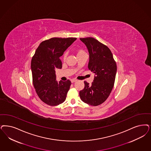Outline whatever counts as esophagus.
Here are the masks:
<instances>
[{"label":"esophagus","mask_w":151,"mask_h":151,"mask_svg":"<svg viewBox=\"0 0 151 151\" xmlns=\"http://www.w3.org/2000/svg\"><path fill=\"white\" fill-rule=\"evenodd\" d=\"M78 81V80H77V79H75V78H73V79L71 80V83H74V82H76V81Z\"/></svg>","instance_id":"esophagus-1"}]
</instances>
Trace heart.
<instances>
[{"mask_svg": "<svg viewBox=\"0 0 151 151\" xmlns=\"http://www.w3.org/2000/svg\"><path fill=\"white\" fill-rule=\"evenodd\" d=\"M83 52H84L83 51H78V53H83ZM66 56H67V53H64V55H63V58H64V59H65Z\"/></svg>", "mask_w": 151, "mask_h": 151, "instance_id": "1", "label": "heart"}]
</instances>
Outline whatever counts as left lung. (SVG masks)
I'll return each mask as SVG.
<instances>
[{
    "instance_id": "left-lung-1",
    "label": "left lung",
    "mask_w": 151,
    "mask_h": 151,
    "mask_svg": "<svg viewBox=\"0 0 151 151\" xmlns=\"http://www.w3.org/2000/svg\"><path fill=\"white\" fill-rule=\"evenodd\" d=\"M86 45L89 53L88 69L95 74L93 82L80 91L81 100L97 106L103 103L113 88L117 70L116 63L109 48L92 37L80 38Z\"/></svg>"
}]
</instances>
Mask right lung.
Listing matches in <instances>:
<instances>
[{"label": "right lung", "mask_w": 151, "mask_h": 151, "mask_svg": "<svg viewBox=\"0 0 151 151\" xmlns=\"http://www.w3.org/2000/svg\"><path fill=\"white\" fill-rule=\"evenodd\" d=\"M76 38H52L40 43L31 61L33 83L43 102L50 106L63 103L66 100L71 81L56 80L55 69L62 68L60 57Z\"/></svg>", "instance_id": "obj_1"}]
</instances>
